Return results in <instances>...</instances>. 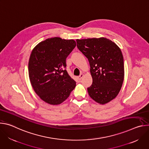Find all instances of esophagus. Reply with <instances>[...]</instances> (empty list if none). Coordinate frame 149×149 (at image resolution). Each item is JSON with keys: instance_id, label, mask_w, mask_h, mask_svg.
<instances>
[{"instance_id": "34e87169", "label": "esophagus", "mask_w": 149, "mask_h": 149, "mask_svg": "<svg viewBox=\"0 0 149 149\" xmlns=\"http://www.w3.org/2000/svg\"><path fill=\"white\" fill-rule=\"evenodd\" d=\"M84 77V74H80V75L78 77V79L80 81V80H81V79L82 78V77Z\"/></svg>"}]
</instances>
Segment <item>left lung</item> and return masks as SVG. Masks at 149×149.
I'll list each match as a JSON object with an SVG mask.
<instances>
[{"instance_id":"obj_1","label":"left lung","mask_w":149,"mask_h":149,"mask_svg":"<svg viewBox=\"0 0 149 149\" xmlns=\"http://www.w3.org/2000/svg\"><path fill=\"white\" fill-rule=\"evenodd\" d=\"M78 49L90 65L93 84L87 88L90 97L104 104L115 98L122 87L124 59L120 48L105 38L77 39Z\"/></svg>"}]
</instances>
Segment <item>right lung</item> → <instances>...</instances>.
I'll return each instance as SVG.
<instances>
[{
	"mask_svg": "<svg viewBox=\"0 0 149 149\" xmlns=\"http://www.w3.org/2000/svg\"><path fill=\"white\" fill-rule=\"evenodd\" d=\"M75 47L73 39L55 37L42 41L33 49L29 77L35 92L45 102L59 104L75 88L76 82L66 70V58Z\"/></svg>",
	"mask_w": 149,
	"mask_h": 149,
	"instance_id": "obj_1",
	"label": "right lung"
}]
</instances>
